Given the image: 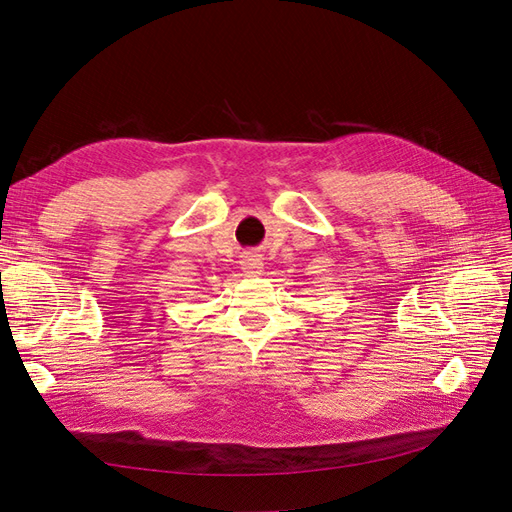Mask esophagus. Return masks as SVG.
<instances>
[{
  "instance_id": "34e87169",
  "label": "esophagus",
  "mask_w": 512,
  "mask_h": 512,
  "mask_svg": "<svg viewBox=\"0 0 512 512\" xmlns=\"http://www.w3.org/2000/svg\"><path fill=\"white\" fill-rule=\"evenodd\" d=\"M262 269H264V262L258 252H245L241 256V271L245 275H262Z\"/></svg>"
}]
</instances>
